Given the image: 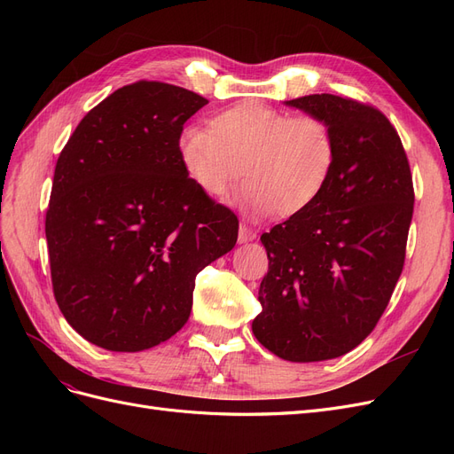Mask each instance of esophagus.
Segmentation results:
<instances>
[{"label":"esophagus","mask_w":454,"mask_h":454,"mask_svg":"<svg viewBox=\"0 0 454 454\" xmlns=\"http://www.w3.org/2000/svg\"><path fill=\"white\" fill-rule=\"evenodd\" d=\"M257 235H255V231L254 229H250L248 225H240L239 227V242H250V240H254Z\"/></svg>","instance_id":"esophagus-1"}]
</instances>
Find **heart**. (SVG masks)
<instances>
[{
  "label": "heart",
  "mask_w": 454,
  "mask_h": 454,
  "mask_svg": "<svg viewBox=\"0 0 454 454\" xmlns=\"http://www.w3.org/2000/svg\"><path fill=\"white\" fill-rule=\"evenodd\" d=\"M191 184L223 197L244 174L235 204L254 217L307 212L322 197L337 164V138L318 115H292L259 102L215 114L208 129L191 127L177 142Z\"/></svg>",
  "instance_id": "heart-1"
}]
</instances>
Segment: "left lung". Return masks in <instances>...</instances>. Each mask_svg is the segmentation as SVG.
Returning a JSON list of instances; mask_svg holds the SVG:
<instances>
[{"label":"left lung","mask_w":454,"mask_h":454,"mask_svg":"<svg viewBox=\"0 0 454 454\" xmlns=\"http://www.w3.org/2000/svg\"><path fill=\"white\" fill-rule=\"evenodd\" d=\"M286 106L332 125L337 164L307 212L261 235L269 272L252 332L282 360H333L373 332L392 297L413 217V177L379 109L335 94Z\"/></svg>","instance_id":"8db88e82"}]
</instances>
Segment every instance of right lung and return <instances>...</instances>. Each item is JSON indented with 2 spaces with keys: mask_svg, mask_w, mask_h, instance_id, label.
Instances as JSON below:
<instances>
[{
  "mask_svg": "<svg viewBox=\"0 0 454 454\" xmlns=\"http://www.w3.org/2000/svg\"><path fill=\"white\" fill-rule=\"evenodd\" d=\"M208 100L138 81L81 119L54 168L45 219L54 299L112 352L160 345L185 325L197 274L235 248L239 219L185 176L177 142Z\"/></svg>",
  "mask_w": 454,
  "mask_h": 454,
  "instance_id": "obj_1",
  "label": "right lung"
}]
</instances>
